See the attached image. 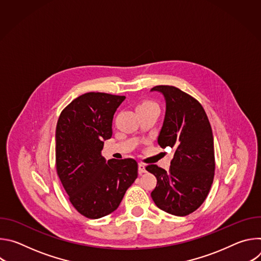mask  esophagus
<instances>
[{"instance_id": "1", "label": "esophagus", "mask_w": 261, "mask_h": 261, "mask_svg": "<svg viewBox=\"0 0 261 261\" xmlns=\"http://www.w3.org/2000/svg\"><path fill=\"white\" fill-rule=\"evenodd\" d=\"M138 172H139V174L146 172V167L143 163H138Z\"/></svg>"}]
</instances>
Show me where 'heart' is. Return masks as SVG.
I'll return each mask as SVG.
<instances>
[{
    "instance_id": "1",
    "label": "heart",
    "mask_w": 261,
    "mask_h": 261,
    "mask_svg": "<svg viewBox=\"0 0 261 261\" xmlns=\"http://www.w3.org/2000/svg\"><path fill=\"white\" fill-rule=\"evenodd\" d=\"M147 108H158L157 104L152 102V101H143L141 103H139L136 107V110H139V109H147Z\"/></svg>"
}]
</instances>
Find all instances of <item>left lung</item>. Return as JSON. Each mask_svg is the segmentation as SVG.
<instances>
[{
	"label": "left lung",
	"instance_id": "8db88e82",
	"mask_svg": "<svg viewBox=\"0 0 261 261\" xmlns=\"http://www.w3.org/2000/svg\"><path fill=\"white\" fill-rule=\"evenodd\" d=\"M151 91L163 94L166 103L158 143L173 150L168 171L155 164L146 166L157 178L151 196L160 210L187 216L203 203L214 180L212 127L201 104L189 94L172 86H156Z\"/></svg>",
	"mask_w": 261,
	"mask_h": 261
}]
</instances>
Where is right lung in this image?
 <instances>
[{
    "label": "right lung",
    "mask_w": 261,
    "mask_h": 261,
    "mask_svg": "<svg viewBox=\"0 0 261 261\" xmlns=\"http://www.w3.org/2000/svg\"><path fill=\"white\" fill-rule=\"evenodd\" d=\"M125 96L86 93L74 99L60 115L56 129L57 173L69 200L89 219L116 211L137 177L134 159L101 155L104 140L113 135V119Z\"/></svg>",
    "instance_id": "right-lung-1"
}]
</instances>
